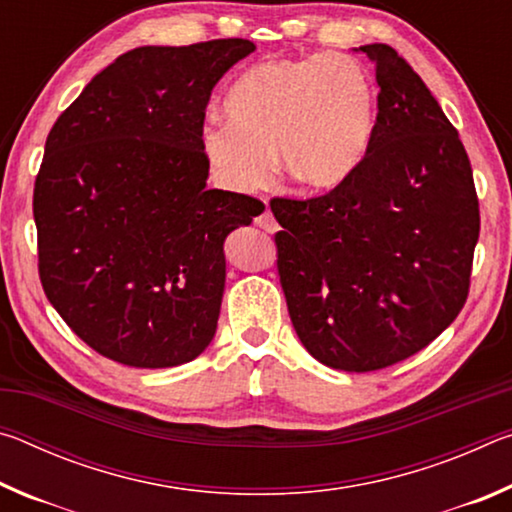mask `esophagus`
Masks as SVG:
<instances>
[{"instance_id": "esophagus-1", "label": "esophagus", "mask_w": 512, "mask_h": 512, "mask_svg": "<svg viewBox=\"0 0 512 512\" xmlns=\"http://www.w3.org/2000/svg\"><path fill=\"white\" fill-rule=\"evenodd\" d=\"M255 223L266 232H277V221H275V216L271 214V210H264L262 214H259Z\"/></svg>"}]
</instances>
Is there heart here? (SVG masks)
Segmentation results:
<instances>
[{
  "label": "heart",
  "mask_w": 512,
  "mask_h": 512,
  "mask_svg": "<svg viewBox=\"0 0 512 512\" xmlns=\"http://www.w3.org/2000/svg\"><path fill=\"white\" fill-rule=\"evenodd\" d=\"M225 121L198 133L216 185L253 194L282 169L305 192L327 194L361 169L377 133V90L348 56L273 58L250 67L225 97Z\"/></svg>",
  "instance_id": "b5f03b06"
}]
</instances>
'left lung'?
I'll return each instance as SVG.
<instances>
[{
    "mask_svg": "<svg viewBox=\"0 0 512 512\" xmlns=\"http://www.w3.org/2000/svg\"><path fill=\"white\" fill-rule=\"evenodd\" d=\"M375 63L377 133L350 183L309 201L273 198L277 271L311 357L370 372L454 323L470 291L479 201L456 128L388 45Z\"/></svg>",
    "mask_w": 512,
    "mask_h": 512,
    "instance_id": "8db88e82",
    "label": "left lung"
}]
</instances>
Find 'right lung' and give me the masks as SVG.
<instances>
[{
    "instance_id": "add662e5",
    "label": "right lung",
    "mask_w": 512,
    "mask_h": 512,
    "mask_svg": "<svg viewBox=\"0 0 512 512\" xmlns=\"http://www.w3.org/2000/svg\"><path fill=\"white\" fill-rule=\"evenodd\" d=\"M244 38L137 47L56 119L33 189L40 282L81 341L133 368H173L212 343L223 244L264 205L207 189L198 146L214 85Z\"/></svg>"
}]
</instances>
